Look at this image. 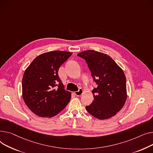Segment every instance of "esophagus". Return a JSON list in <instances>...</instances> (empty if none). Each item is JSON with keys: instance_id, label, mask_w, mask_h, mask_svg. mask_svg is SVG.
Instances as JSON below:
<instances>
[{"instance_id": "1", "label": "esophagus", "mask_w": 153, "mask_h": 153, "mask_svg": "<svg viewBox=\"0 0 153 153\" xmlns=\"http://www.w3.org/2000/svg\"><path fill=\"white\" fill-rule=\"evenodd\" d=\"M83 93V90L82 88H79V90L78 91H76L75 92V94L76 96H80L81 95H82Z\"/></svg>"}]
</instances>
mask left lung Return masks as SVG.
Instances as JSON below:
<instances>
[{
	"label": "left lung",
	"instance_id": "left-lung-1",
	"mask_svg": "<svg viewBox=\"0 0 153 153\" xmlns=\"http://www.w3.org/2000/svg\"><path fill=\"white\" fill-rule=\"evenodd\" d=\"M77 56L85 60L97 85L92 91L94 100L86 106V111L100 120L115 115L124 105L127 97L123 71L110 56L102 52L88 50Z\"/></svg>",
	"mask_w": 153,
	"mask_h": 153
}]
</instances>
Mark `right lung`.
<instances>
[{"mask_svg": "<svg viewBox=\"0 0 153 153\" xmlns=\"http://www.w3.org/2000/svg\"><path fill=\"white\" fill-rule=\"evenodd\" d=\"M72 53L54 51L36 57L22 79V96L28 108L41 117H52L64 109L71 99L59 75L60 67Z\"/></svg>", "mask_w": 153, "mask_h": 153, "instance_id": "add662e5", "label": "right lung"}]
</instances>
